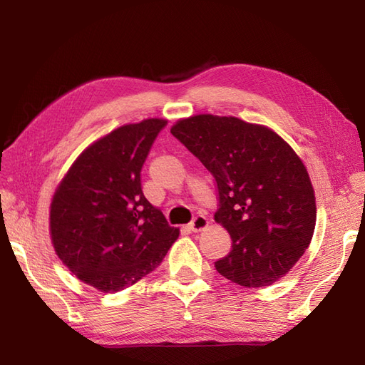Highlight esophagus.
I'll return each instance as SVG.
<instances>
[{
    "label": "esophagus",
    "instance_id": "1",
    "mask_svg": "<svg viewBox=\"0 0 365 365\" xmlns=\"http://www.w3.org/2000/svg\"><path fill=\"white\" fill-rule=\"evenodd\" d=\"M207 225H208L207 217H205V216H201V215H197V216L193 217V220L190 222L189 228H190L192 231H195V233H197V231L204 230Z\"/></svg>",
    "mask_w": 365,
    "mask_h": 365
}]
</instances>
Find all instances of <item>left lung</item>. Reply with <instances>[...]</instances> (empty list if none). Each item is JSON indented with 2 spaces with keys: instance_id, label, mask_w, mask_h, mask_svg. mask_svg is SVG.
<instances>
[{
  "instance_id": "left-lung-1",
  "label": "left lung",
  "mask_w": 365,
  "mask_h": 365,
  "mask_svg": "<svg viewBox=\"0 0 365 365\" xmlns=\"http://www.w3.org/2000/svg\"><path fill=\"white\" fill-rule=\"evenodd\" d=\"M170 132L216 181L215 220L233 240L216 271L245 288L283 277L315 228V196L302 160L271 129L236 117L195 115Z\"/></svg>"
}]
</instances>
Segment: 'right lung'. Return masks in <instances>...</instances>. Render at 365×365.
I'll return each mask as SVG.
<instances>
[{
	"mask_svg": "<svg viewBox=\"0 0 365 365\" xmlns=\"http://www.w3.org/2000/svg\"><path fill=\"white\" fill-rule=\"evenodd\" d=\"M165 120L121 126L65 175L50 210L53 247L77 279L118 292L155 269L178 237L141 190V169Z\"/></svg>",
	"mask_w": 365,
	"mask_h": 365,
	"instance_id": "right-lung-1",
	"label": "right lung"
}]
</instances>
